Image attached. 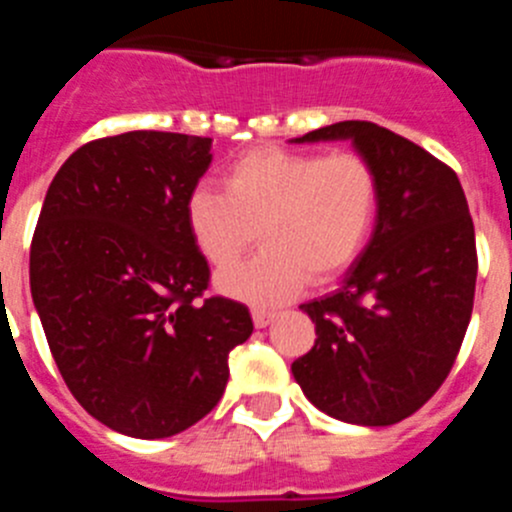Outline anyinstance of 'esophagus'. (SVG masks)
<instances>
[{
    "mask_svg": "<svg viewBox=\"0 0 512 512\" xmlns=\"http://www.w3.org/2000/svg\"><path fill=\"white\" fill-rule=\"evenodd\" d=\"M274 318H277V312H274V310L253 307V325H256V328H266V325H269Z\"/></svg>",
    "mask_w": 512,
    "mask_h": 512,
    "instance_id": "1",
    "label": "esophagus"
}]
</instances>
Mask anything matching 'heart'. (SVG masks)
<instances>
[{
    "label": "heart",
    "mask_w": 512,
    "mask_h": 512,
    "mask_svg": "<svg viewBox=\"0 0 512 512\" xmlns=\"http://www.w3.org/2000/svg\"><path fill=\"white\" fill-rule=\"evenodd\" d=\"M223 189L189 194V235L207 264L223 269L259 230L264 248L217 274L223 295L251 305H279L307 277H341L364 253L379 215V176L356 151L253 148L225 169Z\"/></svg>",
    "instance_id": "obj_1"
}]
</instances>
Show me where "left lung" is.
I'll return each instance as SVG.
<instances>
[{
    "label": "left lung",
    "mask_w": 512,
    "mask_h": 512,
    "mask_svg": "<svg viewBox=\"0 0 512 512\" xmlns=\"http://www.w3.org/2000/svg\"><path fill=\"white\" fill-rule=\"evenodd\" d=\"M348 138L379 176L372 241L333 295L300 305L315 346L292 364L307 400L356 425L410 418L449 377L477 284L474 223L451 166L366 120L297 138Z\"/></svg>",
    "instance_id": "1"
}]
</instances>
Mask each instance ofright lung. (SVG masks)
Listing matches in <instances>:
<instances>
[{
  "label": "right lung",
  "instance_id": "obj_1",
  "mask_svg": "<svg viewBox=\"0 0 512 512\" xmlns=\"http://www.w3.org/2000/svg\"><path fill=\"white\" fill-rule=\"evenodd\" d=\"M200 135L97 138L53 176L30 246V289L58 372L92 418L169 438L215 408L251 312L205 297L210 266L187 200L212 161Z\"/></svg>",
  "mask_w": 512,
  "mask_h": 512
}]
</instances>
